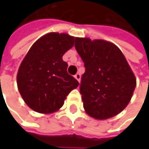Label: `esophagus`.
Here are the masks:
<instances>
[{
    "mask_svg": "<svg viewBox=\"0 0 149 149\" xmlns=\"http://www.w3.org/2000/svg\"><path fill=\"white\" fill-rule=\"evenodd\" d=\"M75 78L78 81V82H80V79H81V75L79 74V73H77V74L74 76Z\"/></svg>",
    "mask_w": 149,
    "mask_h": 149,
    "instance_id": "esophagus-1",
    "label": "esophagus"
}]
</instances>
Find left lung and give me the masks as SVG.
Listing matches in <instances>:
<instances>
[{
  "instance_id": "obj_1",
  "label": "left lung",
  "mask_w": 149,
  "mask_h": 149,
  "mask_svg": "<svg viewBox=\"0 0 149 149\" xmlns=\"http://www.w3.org/2000/svg\"><path fill=\"white\" fill-rule=\"evenodd\" d=\"M75 40L85 67L80 93L86 113L98 120L116 116L129 104L136 85L124 55L116 45L103 40Z\"/></svg>"
}]
</instances>
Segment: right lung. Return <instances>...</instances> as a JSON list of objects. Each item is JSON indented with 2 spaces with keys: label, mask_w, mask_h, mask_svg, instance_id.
<instances>
[{
  "label": "right lung",
  "mask_w": 149,
  "mask_h": 149,
  "mask_svg": "<svg viewBox=\"0 0 149 149\" xmlns=\"http://www.w3.org/2000/svg\"><path fill=\"white\" fill-rule=\"evenodd\" d=\"M74 44V37L50 33L39 39L21 62L18 74L19 91L32 109L50 114L59 109L68 94L79 83L67 73L63 55Z\"/></svg>",
  "instance_id": "obj_1"
}]
</instances>
